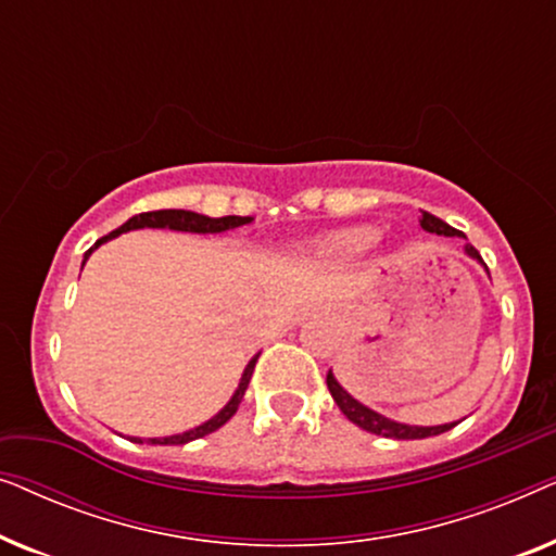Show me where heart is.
Listing matches in <instances>:
<instances>
[{
  "label": "heart",
  "mask_w": 556,
  "mask_h": 556,
  "mask_svg": "<svg viewBox=\"0 0 556 556\" xmlns=\"http://www.w3.org/2000/svg\"><path fill=\"white\" fill-rule=\"evenodd\" d=\"M371 240H375V232L371 230H354V232H346L344 238L339 240V245L344 250H362L367 248Z\"/></svg>",
  "instance_id": "heart-1"
}]
</instances>
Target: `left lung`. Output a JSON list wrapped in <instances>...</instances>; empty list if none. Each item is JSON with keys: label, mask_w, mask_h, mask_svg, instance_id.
Wrapping results in <instances>:
<instances>
[{"label": "left lung", "mask_w": 556, "mask_h": 556, "mask_svg": "<svg viewBox=\"0 0 556 556\" xmlns=\"http://www.w3.org/2000/svg\"><path fill=\"white\" fill-rule=\"evenodd\" d=\"M420 225H422V230L435 232V235H447V238H455V235H460L458 230H455V227L443 223V219L435 217V215H430V212H422ZM466 253L470 257H478V261H481V253H478L473 245H466ZM326 384H329L331 397L339 405L341 413H344L354 425H359L362 430L375 432V435L394 438V440H420V438L440 435V432L451 430V428H455V425H458V422H447V425H435V428H417V425L392 422V420H387L384 415H377L375 409L364 407L362 402H356L352 394H349L344 387H341L337 379H333L331 371H329V375H326Z\"/></svg>", "instance_id": "1"}]
</instances>
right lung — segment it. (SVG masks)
I'll return each instance as SVG.
<instances>
[{
  "label": "right lung",
  "instance_id": "obj_1",
  "mask_svg": "<svg viewBox=\"0 0 556 556\" xmlns=\"http://www.w3.org/2000/svg\"><path fill=\"white\" fill-rule=\"evenodd\" d=\"M250 217H235V215H227V217H204V215H197V212H187V210H154V212H141V215H136L128 219L126 225H121L118 230H113L105 235L96 242V248L101 245V242L116 238L121 232H128V230H139V227H169V230H181V232H225V230H232V227H240V225H248ZM93 253V248L86 253V261L88 255ZM83 261V263H86ZM261 356V354H257ZM257 356L250 359V364L245 367V375L240 379V387L238 392L232 394V400L227 402L223 413H217L212 420H207L200 428L189 430V432H181V435H172V438H149L147 443L151 445H185L189 440H197V438H204L210 435V432H215L223 428V425L230 420V417L238 413L240 402H242V394H245L248 384H250V377H253V369H255V362ZM134 443H143V440L134 438Z\"/></svg>",
  "mask_w": 556,
  "mask_h": 556
}]
</instances>
